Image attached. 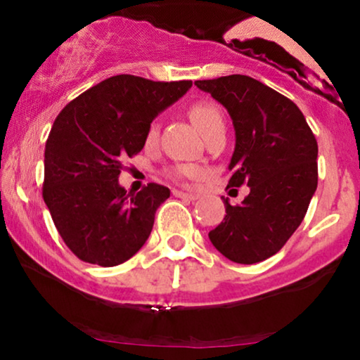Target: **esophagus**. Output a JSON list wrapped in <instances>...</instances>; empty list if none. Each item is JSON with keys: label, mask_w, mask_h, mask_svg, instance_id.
<instances>
[{"label": "esophagus", "mask_w": 360, "mask_h": 360, "mask_svg": "<svg viewBox=\"0 0 360 360\" xmlns=\"http://www.w3.org/2000/svg\"><path fill=\"white\" fill-rule=\"evenodd\" d=\"M172 194H174L176 198H183V200H189V201H194V200H198V194H194V193H184V191H172Z\"/></svg>", "instance_id": "obj_1"}]
</instances>
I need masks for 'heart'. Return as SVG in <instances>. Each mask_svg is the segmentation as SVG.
I'll return each instance as SVG.
<instances>
[{"label": "heart", "instance_id": "1", "mask_svg": "<svg viewBox=\"0 0 360 360\" xmlns=\"http://www.w3.org/2000/svg\"><path fill=\"white\" fill-rule=\"evenodd\" d=\"M188 113H189V118H191V122L194 123V127L200 130V134L203 135V137H206L213 128L223 125L221 110L212 101L193 103V105L189 106ZM155 137H157V125L155 123H152L147 131V142H154ZM200 174H201L200 169L193 166L174 167L167 172V176L171 177L172 181L191 179V177H198Z\"/></svg>", "mask_w": 360, "mask_h": 360}]
</instances>
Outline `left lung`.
<instances>
[{
  "mask_svg": "<svg viewBox=\"0 0 360 360\" xmlns=\"http://www.w3.org/2000/svg\"><path fill=\"white\" fill-rule=\"evenodd\" d=\"M194 84L232 117L229 188H250L242 205L223 198L226 214L210 240L237 264L269 259L301 225L316 191L315 135L295 103L254 77L232 74Z\"/></svg>",
  "mask_w": 360,
  "mask_h": 360,
  "instance_id": "obj_1",
  "label": "left lung"
}]
</instances>
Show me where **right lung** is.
<instances>
[{
	"label": "right lung",
	"instance_id": "right-lung-1",
	"mask_svg": "<svg viewBox=\"0 0 360 360\" xmlns=\"http://www.w3.org/2000/svg\"><path fill=\"white\" fill-rule=\"evenodd\" d=\"M191 84L120 74L84 91L57 115L45 143L42 196L76 257L113 267L142 249L157 208L171 191L150 183L128 194L118 176L123 160L146 146L152 120Z\"/></svg>",
	"mask_w": 360,
	"mask_h": 360
}]
</instances>
